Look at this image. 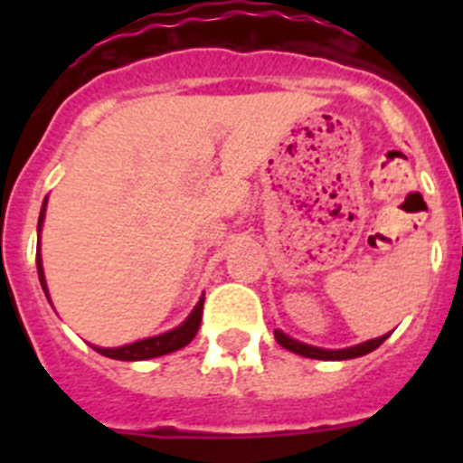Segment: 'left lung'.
Here are the masks:
<instances>
[{"instance_id":"1","label":"left lung","mask_w":463,"mask_h":463,"mask_svg":"<svg viewBox=\"0 0 463 463\" xmlns=\"http://www.w3.org/2000/svg\"><path fill=\"white\" fill-rule=\"evenodd\" d=\"M273 336H276V341L280 343V345L285 347V350H289V353L301 354V357H310V359H329V362H341V359H354V357H362V354L373 353L375 347L383 345V343L387 341V336H390V334H384V336H380V338H373V341L359 343V345L343 347V350H325V347L306 345V343L294 341V338H289L288 334H282L280 329L273 331Z\"/></svg>"}]
</instances>
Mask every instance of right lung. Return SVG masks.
Returning <instances> with one entry per match:
<instances>
[{
	"label": "right lung",
	"instance_id": "1",
	"mask_svg": "<svg viewBox=\"0 0 463 463\" xmlns=\"http://www.w3.org/2000/svg\"><path fill=\"white\" fill-rule=\"evenodd\" d=\"M43 218H46V202H43V206H41L39 234H41V224H43ZM36 269H39L41 288H43V292H46V297H48L46 278H43V267H41L39 248H36ZM202 313H203V297L199 298V304L194 306V310L190 313V317H187L181 326H175V329L166 331V334H159V336H153V338H143V341L129 343V345H122V347H94V350H97L99 354H104V357L120 359V362H141V359H153V357H162V354L175 353V350L185 347L187 343L196 336L199 325H202Z\"/></svg>",
	"mask_w": 463,
	"mask_h": 463
}]
</instances>
